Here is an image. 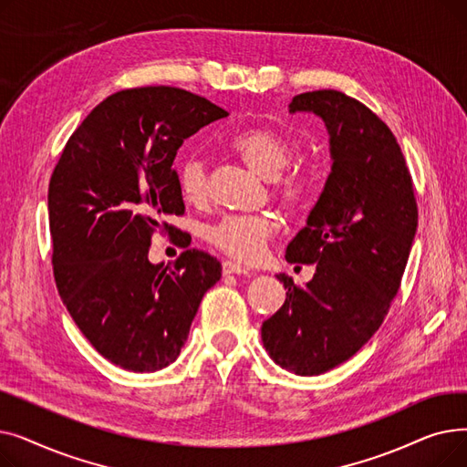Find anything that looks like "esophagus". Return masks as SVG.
Masks as SVG:
<instances>
[{"mask_svg":"<svg viewBox=\"0 0 467 467\" xmlns=\"http://www.w3.org/2000/svg\"><path fill=\"white\" fill-rule=\"evenodd\" d=\"M221 268H223V275H250L246 266H242L234 261H223L221 263Z\"/></svg>","mask_w":467,"mask_h":467,"instance_id":"34e87169","label":"esophagus"}]
</instances>
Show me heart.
Here are the masks:
<instances>
[{"instance_id":"obj_1","label":"heart","mask_w":467,"mask_h":467,"mask_svg":"<svg viewBox=\"0 0 467 467\" xmlns=\"http://www.w3.org/2000/svg\"><path fill=\"white\" fill-rule=\"evenodd\" d=\"M231 150L254 168L257 174L271 180L273 199L285 210H297L306 196V180L297 170L284 171L296 150L276 130L271 129H250L236 134ZM178 185L183 201L192 206H202L208 202V170L201 157H189L178 168ZM276 223L268 213H231L223 215L213 225L206 229V240L238 261H255L263 255L266 242L273 238Z\"/></svg>"}]
</instances>
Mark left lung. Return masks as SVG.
Segmentation results:
<instances>
[{
	"mask_svg": "<svg viewBox=\"0 0 467 467\" xmlns=\"http://www.w3.org/2000/svg\"><path fill=\"white\" fill-rule=\"evenodd\" d=\"M322 117L331 174L306 225L287 244L289 263H316L306 285L287 275L285 303L263 322V347L284 369L312 377L350 359L398 296L419 208L401 147L369 108L338 90L293 98L289 113Z\"/></svg>",
	"mask_w": 467,
	"mask_h": 467,
	"instance_id": "1",
	"label": "left lung"
}]
</instances>
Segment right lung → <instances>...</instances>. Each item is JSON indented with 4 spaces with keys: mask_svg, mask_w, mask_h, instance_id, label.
<instances>
[{
    "mask_svg": "<svg viewBox=\"0 0 467 467\" xmlns=\"http://www.w3.org/2000/svg\"><path fill=\"white\" fill-rule=\"evenodd\" d=\"M229 113L174 87L111 94L67 140L48 183L60 297L98 354L134 373L176 361L221 265L202 250L147 259L166 215L185 212L171 168L183 140Z\"/></svg>",
    "mask_w": 467,
    "mask_h": 467,
    "instance_id": "right-lung-1",
    "label": "right lung"
}]
</instances>
